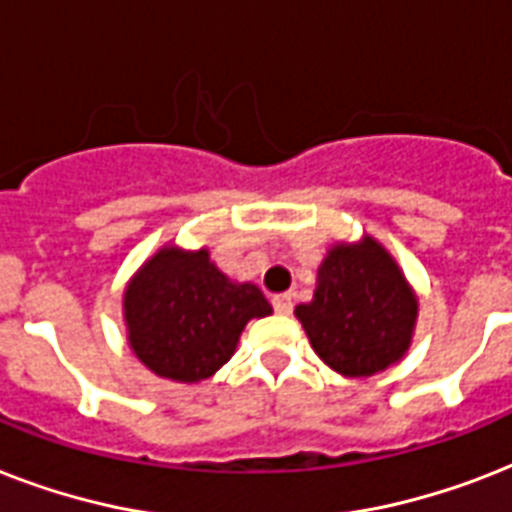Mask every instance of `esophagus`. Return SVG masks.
<instances>
[{"instance_id":"34e87169","label":"esophagus","mask_w":512,"mask_h":512,"mask_svg":"<svg viewBox=\"0 0 512 512\" xmlns=\"http://www.w3.org/2000/svg\"><path fill=\"white\" fill-rule=\"evenodd\" d=\"M273 311L279 313V316H289V313H292V295H287V292H284V295H273Z\"/></svg>"}]
</instances>
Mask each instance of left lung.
I'll list each match as a JSON object with an SVG mask.
<instances>
[{
    "label": "left lung",
    "instance_id": "obj_1",
    "mask_svg": "<svg viewBox=\"0 0 512 512\" xmlns=\"http://www.w3.org/2000/svg\"><path fill=\"white\" fill-rule=\"evenodd\" d=\"M295 313L324 364L345 377H372L409 348L417 300L393 257L366 239L329 252L313 300Z\"/></svg>",
    "mask_w": 512,
    "mask_h": 512
}]
</instances>
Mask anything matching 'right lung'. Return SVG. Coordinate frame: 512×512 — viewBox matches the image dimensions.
I'll use <instances>...</instances> for the list:
<instances>
[{"mask_svg": "<svg viewBox=\"0 0 512 512\" xmlns=\"http://www.w3.org/2000/svg\"><path fill=\"white\" fill-rule=\"evenodd\" d=\"M271 311L255 284L217 271L207 249H162L124 295L132 350L151 372L177 382L212 377L233 356L247 321Z\"/></svg>", "mask_w": 512, "mask_h": 512, "instance_id": "1", "label": "right lung"}]
</instances>
